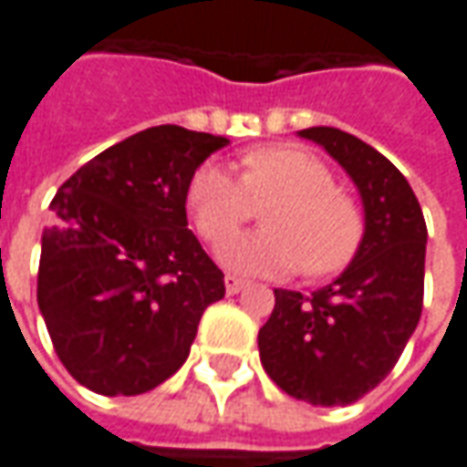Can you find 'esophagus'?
Segmentation results:
<instances>
[{
	"instance_id": "esophagus-1",
	"label": "esophagus",
	"mask_w": 467,
	"mask_h": 467,
	"mask_svg": "<svg viewBox=\"0 0 467 467\" xmlns=\"http://www.w3.org/2000/svg\"><path fill=\"white\" fill-rule=\"evenodd\" d=\"M224 288H227V294L234 296V294H240L243 288H245V281L243 278H237V275H224Z\"/></svg>"
}]
</instances>
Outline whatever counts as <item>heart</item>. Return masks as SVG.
<instances>
[{"label":"heart","mask_w":467,"mask_h":467,"mask_svg":"<svg viewBox=\"0 0 467 467\" xmlns=\"http://www.w3.org/2000/svg\"><path fill=\"white\" fill-rule=\"evenodd\" d=\"M243 168L240 176L207 161L186 189L193 227L212 245L254 213L255 201L275 202L266 210L268 231L220 247L224 265L243 274H296L306 265V274L327 275L350 263L363 240V214L317 155L275 145L247 153Z\"/></svg>","instance_id":"heart-1"}]
</instances>
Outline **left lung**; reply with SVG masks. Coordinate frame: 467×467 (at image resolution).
<instances>
[{
    "label": "left lung",
    "mask_w": 467,
    "mask_h": 467,
    "mask_svg": "<svg viewBox=\"0 0 467 467\" xmlns=\"http://www.w3.org/2000/svg\"><path fill=\"white\" fill-rule=\"evenodd\" d=\"M355 181L366 233L353 263L304 296L275 288L260 327V363L275 386L314 407H348L391 373L420 325L427 224L409 181L368 142L337 127H309Z\"/></svg>",
    "instance_id": "obj_1"
}]
</instances>
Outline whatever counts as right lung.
I'll return each mask as SVG.
<instances>
[{
	"mask_svg": "<svg viewBox=\"0 0 467 467\" xmlns=\"http://www.w3.org/2000/svg\"><path fill=\"white\" fill-rule=\"evenodd\" d=\"M227 138L148 127L91 158L50 202L37 306L60 363L101 396H138L179 370L224 274L186 222L193 171Z\"/></svg>",
	"mask_w": 467,
	"mask_h": 467,
	"instance_id": "right-lung-1",
	"label": "right lung"
}]
</instances>
